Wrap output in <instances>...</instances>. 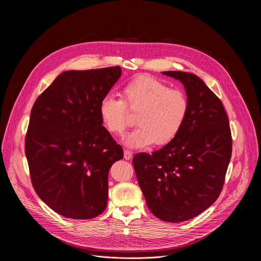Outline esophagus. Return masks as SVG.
<instances>
[{"mask_svg":"<svg viewBox=\"0 0 261 261\" xmlns=\"http://www.w3.org/2000/svg\"><path fill=\"white\" fill-rule=\"evenodd\" d=\"M123 158L126 160H130L132 158V152L128 149H125V151H123Z\"/></svg>","mask_w":261,"mask_h":261,"instance_id":"34e87169","label":"esophagus"}]
</instances>
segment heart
<instances>
[{
	"label": "heart",
	"mask_w": 261,
	"mask_h": 261,
	"mask_svg": "<svg viewBox=\"0 0 261 261\" xmlns=\"http://www.w3.org/2000/svg\"><path fill=\"white\" fill-rule=\"evenodd\" d=\"M121 97L105 95L99 102V116L103 127L119 136L131 122L129 111L136 113L139 126L126 138L130 147H144L153 142L155 145L170 143L180 133L188 116L187 94L149 76L129 81L121 90Z\"/></svg>",
	"instance_id": "obj_1"
}]
</instances>
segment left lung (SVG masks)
<instances>
[{"instance_id":"8db88e82","label":"left lung","mask_w":261,"mask_h":261,"mask_svg":"<svg viewBox=\"0 0 261 261\" xmlns=\"http://www.w3.org/2000/svg\"><path fill=\"white\" fill-rule=\"evenodd\" d=\"M163 74L184 85L188 116L173 141L151 154H135L132 163L150 212L176 223L198 216L220 196L231 133L222 101L201 78L180 71Z\"/></svg>"}]
</instances>
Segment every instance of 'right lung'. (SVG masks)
Listing matches in <instances>:
<instances>
[{"label":"right lung","instance_id":"1","mask_svg":"<svg viewBox=\"0 0 261 261\" xmlns=\"http://www.w3.org/2000/svg\"><path fill=\"white\" fill-rule=\"evenodd\" d=\"M120 74L119 66L63 72L33 106L25 136L32 184L63 217L91 219L107 207L109 170L123 151L98 109Z\"/></svg>","mask_w":261,"mask_h":261}]
</instances>
